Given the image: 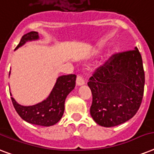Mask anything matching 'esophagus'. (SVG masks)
Listing matches in <instances>:
<instances>
[{"label": "esophagus", "mask_w": 154, "mask_h": 154, "mask_svg": "<svg viewBox=\"0 0 154 154\" xmlns=\"http://www.w3.org/2000/svg\"><path fill=\"white\" fill-rule=\"evenodd\" d=\"M77 84L78 85H82L85 84V79L82 75H77Z\"/></svg>", "instance_id": "obj_1"}]
</instances>
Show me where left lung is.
<instances>
[{
	"instance_id": "8db88e82",
	"label": "left lung",
	"mask_w": 154,
	"mask_h": 154,
	"mask_svg": "<svg viewBox=\"0 0 154 154\" xmlns=\"http://www.w3.org/2000/svg\"><path fill=\"white\" fill-rule=\"evenodd\" d=\"M90 114L97 124L112 127L129 121L141 106L145 72L137 48L112 54L89 79Z\"/></svg>"
}]
</instances>
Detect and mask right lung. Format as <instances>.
I'll return each mask as SVG.
<instances>
[{
	"instance_id": "1",
	"label": "right lung",
	"mask_w": 154,
	"mask_h": 154,
	"mask_svg": "<svg viewBox=\"0 0 154 154\" xmlns=\"http://www.w3.org/2000/svg\"><path fill=\"white\" fill-rule=\"evenodd\" d=\"M38 38L37 32H28L21 37L20 43L15 49L23 45L28 41L37 40ZM76 77L77 76L75 74L64 75L58 77L51 94L46 100L37 105L23 106L16 102L13 97H11L16 111L23 120L31 124L42 126H50L55 125L62 117L65 110V98L74 89Z\"/></svg>"
}]
</instances>
